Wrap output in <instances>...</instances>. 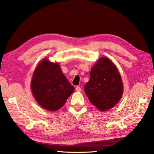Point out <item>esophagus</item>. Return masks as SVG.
Segmentation results:
<instances>
[{
  "mask_svg": "<svg viewBox=\"0 0 154 154\" xmlns=\"http://www.w3.org/2000/svg\"><path fill=\"white\" fill-rule=\"evenodd\" d=\"M75 90H76L77 92H81L82 91V88L79 86H77L76 88H75Z\"/></svg>",
  "mask_w": 154,
  "mask_h": 154,
  "instance_id": "esophagus-1",
  "label": "esophagus"
}]
</instances>
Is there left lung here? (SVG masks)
Returning <instances> with one entry per match:
<instances>
[{
	"mask_svg": "<svg viewBox=\"0 0 154 154\" xmlns=\"http://www.w3.org/2000/svg\"><path fill=\"white\" fill-rule=\"evenodd\" d=\"M84 90L90 103L102 112L111 109L123 94V83L118 69L112 61L101 57L91 69Z\"/></svg>",
	"mask_w": 154,
	"mask_h": 154,
	"instance_id": "8db88e82",
	"label": "left lung"
}]
</instances>
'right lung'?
Wrapping results in <instances>:
<instances>
[{
	"label": "right lung",
	"mask_w": 154,
	"mask_h": 154,
	"mask_svg": "<svg viewBox=\"0 0 154 154\" xmlns=\"http://www.w3.org/2000/svg\"><path fill=\"white\" fill-rule=\"evenodd\" d=\"M31 90L38 103L47 110L55 111L65 104L74 91L57 63L42 60L33 72Z\"/></svg>",
	"instance_id": "right-lung-1"
}]
</instances>
